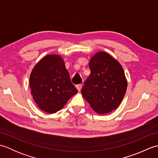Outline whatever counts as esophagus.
Returning <instances> with one entry per match:
<instances>
[{
	"mask_svg": "<svg viewBox=\"0 0 158 158\" xmlns=\"http://www.w3.org/2000/svg\"><path fill=\"white\" fill-rule=\"evenodd\" d=\"M81 87H82V85H81V84H79V85H76V88H77V90H78L79 92L81 91Z\"/></svg>",
	"mask_w": 158,
	"mask_h": 158,
	"instance_id": "1",
	"label": "esophagus"
}]
</instances>
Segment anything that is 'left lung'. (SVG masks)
Segmentation results:
<instances>
[{
  "instance_id": "1",
  "label": "left lung",
  "mask_w": 158,
  "mask_h": 158,
  "mask_svg": "<svg viewBox=\"0 0 158 158\" xmlns=\"http://www.w3.org/2000/svg\"><path fill=\"white\" fill-rule=\"evenodd\" d=\"M91 73L81 94L97 113L103 115L116 109L122 102L127 83L123 67L105 52H97L90 59Z\"/></svg>"
}]
</instances>
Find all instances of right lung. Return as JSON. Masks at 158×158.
I'll list each match as a JSON object with an SVG mask.
<instances>
[{
	"instance_id": "right-lung-1",
	"label": "right lung",
	"mask_w": 158,
	"mask_h": 158,
	"mask_svg": "<svg viewBox=\"0 0 158 158\" xmlns=\"http://www.w3.org/2000/svg\"><path fill=\"white\" fill-rule=\"evenodd\" d=\"M30 88L35 102L42 110L55 113L78 92L70 81L64 61L60 55L45 56L33 68Z\"/></svg>"
}]
</instances>
